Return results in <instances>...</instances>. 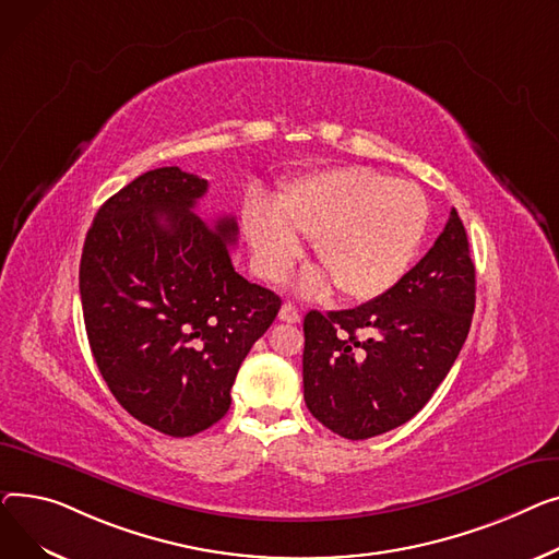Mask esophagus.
<instances>
[{
  "label": "esophagus",
  "mask_w": 559,
  "mask_h": 559,
  "mask_svg": "<svg viewBox=\"0 0 559 559\" xmlns=\"http://www.w3.org/2000/svg\"><path fill=\"white\" fill-rule=\"evenodd\" d=\"M300 311L295 309L290 302L288 305H282V309H280V320H284V322H300Z\"/></svg>",
  "instance_id": "esophagus-1"
}]
</instances>
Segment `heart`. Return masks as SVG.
I'll return each mask as SVG.
<instances>
[{
    "instance_id": "heart-1",
    "label": "heart",
    "mask_w": 559,
    "mask_h": 559,
    "mask_svg": "<svg viewBox=\"0 0 559 559\" xmlns=\"http://www.w3.org/2000/svg\"><path fill=\"white\" fill-rule=\"evenodd\" d=\"M426 221L429 205L417 185L356 167L302 176L282 191L275 210L254 201L243 214L261 273L284 277L300 254L295 237H302L349 300H374L406 275ZM326 277L311 275L302 288L318 293Z\"/></svg>"
}]
</instances>
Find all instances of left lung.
I'll use <instances>...</instances> for the list:
<instances>
[{
    "label": "left lung",
    "mask_w": 559,
    "mask_h": 559,
    "mask_svg": "<svg viewBox=\"0 0 559 559\" xmlns=\"http://www.w3.org/2000/svg\"><path fill=\"white\" fill-rule=\"evenodd\" d=\"M476 271L451 210L442 235L372 302L305 316V402L326 429L368 440L415 417L469 334Z\"/></svg>",
    "instance_id": "1"
}]
</instances>
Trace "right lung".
<instances>
[{"instance_id": "add662e5", "label": "right lung", "mask_w": 559, "mask_h": 559, "mask_svg": "<svg viewBox=\"0 0 559 559\" xmlns=\"http://www.w3.org/2000/svg\"><path fill=\"white\" fill-rule=\"evenodd\" d=\"M207 180L142 174L98 207L81 254V302L96 368L151 429L189 438L229 408V390L282 300L229 257L235 216L203 221Z\"/></svg>"}]
</instances>
